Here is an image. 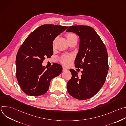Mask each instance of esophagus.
<instances>
[{
  "label": "esophagus",
  "instance_id": "34e87169",
  "mask_svg": "<svg viewBox=\"0 0 126 126\" xmlns=\"http://www.w3.org/2000/svg\"><path fill=\"white\" fill-rule=\"evenodd\" d=\"M67 70V68H66L65 67H62V71H66V70Z\"/></svg>",
  "mask_w": 126,
  "mask_h": 126
}]
</instances>
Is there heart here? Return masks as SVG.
<instances>
[{"mask_svg":"<svg viewBox=\"0 0 126 126\" xmlns=\"http://www.w3.org/2000/svg\"><path fill=\"white\" fill-rule=\"evenodd\" d=\"M66 37L69 43L73 41H77V37L73 33L70 32L67 33L66 35ZM55 41V40L53 41L52 43V46L53 47H54ZM74 55L72 54H64L62 55L60 58V62L62 65L64 66H68L74 59Z\"/></svg>","mask_w":126,"mask_h":126,"instance_id":"obj_1","label":"heart"}]
</instances>
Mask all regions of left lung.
Listing matches in <instances>:
<instances>
[{"label": "left lung", "mask_w": 126, "mask_h": 126, "mask_svg": "<svg viewBox=\"0 0 126 126\" xmlns=\"http://www.w3.org/2000/svg\"><path fill=\"white\" fill-rule=\"evenodd\" d=\"M69 31L80 37L75 64L76 68L83 70L79 78L76 71L70 70L72 77L67 83V90L74 98L88 99L99 91L105 82L109 70L107 49L98 34L90 26H71L66 31Z\"/></svg>", "instance_id": "obj_1"}]
</instances>
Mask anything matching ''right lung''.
<instances>
[{
    "label": "right lung",
    "mask_w": 126,
    "mask_h": 126,
    "mask_svg": "<svg viewBox=\"0 0 126 126\" xmlns=\"http://www.w3.org/2000/svg\"><path fill=\"white\" fill-rule=\"evenodd\" d=\"M68 27L44 24L31 32L19 48L16 58V77L22 90L27 95L39 96L48 90L51 79L62 72L54 63L47 69L42 63L53 53V40Z\"/></svg>",
    "instance_id": "add662e5"
}]
</instances>
